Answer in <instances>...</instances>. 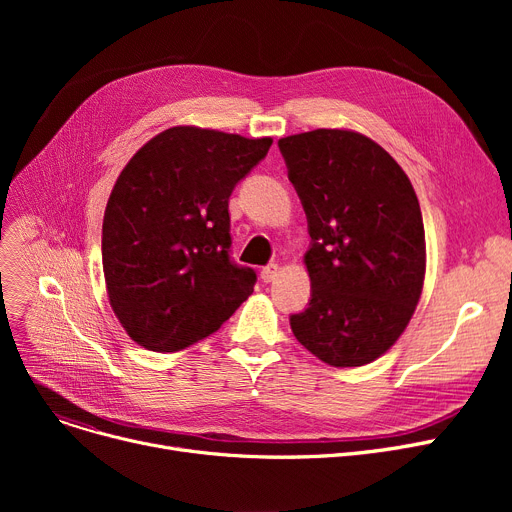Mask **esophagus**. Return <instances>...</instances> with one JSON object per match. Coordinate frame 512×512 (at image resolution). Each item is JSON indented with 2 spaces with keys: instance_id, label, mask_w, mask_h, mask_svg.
I'll return each mask as SVG.
<instances>
[{
  "instance_id": "esophagus-1",
  "label": "esophagus",
  "mask_w": 512,
  "mask_h": 512,
  "mask_svg": "<svg viewBox=\"0 0 512 512\" xmlns=\"http://www.w3.org/2000/svg\"><path fill=\"white\" fill-rule=\"evenodd\" d=\"M278 272H280L278 263L265 265V267H261V280H263V282H274V280L278 278Z\"/></svg>"
}]
</instances>
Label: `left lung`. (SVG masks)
<instances>
[{
	"label": "left lung",
	"mask_w": 512,
	"mask_h": 512,
	"mask_svg": "<svg viewBox=\"0 0 512 512\" xmlns=\"http://www.w3.org/2000/svg\"><path fill=\"white\" fill-rule=\"evenodd\" d=\"M311 236V301L290 328L311 355L359 367L405 332L425 276V230L413 184L378 143L317 128L278 141Z\"/></svg>",
	"instance_id": "left-lung-1"
}]
</instances>
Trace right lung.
<instances>
[{
    "label": "right lung",
    "instance_id": "obj_1",
    "mask_svg": "<svg viewBox=\"0 0 512 512\" xmlns=\"http://www.w3.org/2000/svg\"><path fill=\"white\" fill-rule=\"evenodd\" d=\"M272 147L197 126L159 132L128 161L107 201V297L128 336L176 353L249 299L257 274L230 257L228 199Z\"/></svg>",
    "mask_w": 512,
    "mask_h": 512
}]
</instances>
